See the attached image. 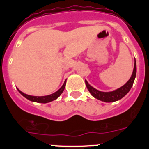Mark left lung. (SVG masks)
<instances>
[{
  "label": "left lung",
  "mask_w": 149,
  "mask_h": 149,
  "mask_svg": "<svg viewBox=\"0 0 149 149\" xmlns=\"http://www.w3.org/2000/svg\"><path fill=\"white\" fill-rule=\"evenodd\" d=\"M136 72H137V65H136V60L134 59V70H133L132 75L129 80L124 85H123L122 87H120V88L116 90H114L112 91H108V92L100 91L98 90L95 89L92 86H91L86 79H85V84H86V86H87V88L89 91V92L94 97L104 102H114L121 99L130 91V88L132 87L133 84L134 82Z\"/></svg>",
  "instance_id": "obj_1"
}]
</instances>
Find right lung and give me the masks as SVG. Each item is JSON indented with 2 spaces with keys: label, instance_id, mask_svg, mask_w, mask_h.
I'll return each mask as SVG.
<instances>
[{
  "label": "right lung",
  "instance_id": "obj_1",
  "mask_svg": "<svg viewBox=\"0 0 149 149\" xmlns=\"http://www.w3.org/2000/svg\"><path fill=\"white\" fill-rule=\"evenodd\" d=\"M65 84H66V79L65 80L64 84L62 85V87H60L59 90H58L56 92L53 93L52 95H46V96H32V95H26V94H25V93L22 92L19 89H18L19 91V92L21 94L23 97H25L26 98H27L29 101H31V102H38V103H48V102H51L52 101H54V100L57 99L58 97H59L60 95H62V92H63V91L65 89Z\"/></svg>",
  "mask_w": 149,
  "mask_h": 149
}]
</instances>
